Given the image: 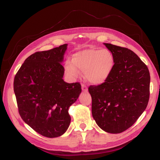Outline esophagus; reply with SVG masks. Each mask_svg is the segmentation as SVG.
<instances>
[{
	"instance_id": "obj_1",
	"label": "esophagus",
	"mask_w": 160,
	"mask_h": 160,
	"mask_svg": "<svg viewBox=\"0 0 160 160\" xmlns=\"http://www.w3.org/2000/svg\"><path fill=\"white\" fill-rule=\"evenodd\" d=\"M81 88H82V90H83V91H88V87H87L85 84H82L81 85Z\"/></svg>"
}]
</instances>
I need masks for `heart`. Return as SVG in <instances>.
Segmentation results:
<instances>
[{
	"label": "heart",
	"mask_w": 160,
	"mask_h": 160,
	"mask_svg": "<svg viewBox=\"0 0 160 160\" xmlns=\"http://www.w3.org/2000/svg\"><path fill=\"white\" fill-rule=\"evenodd\" d=\"M115 65L114 57L109 50L86 49L75 52L72 61L67 59L65 69L71 77L79 75V71L90 83L101 85L108 80Z\"/></svg>",
	"instance_id": "heart-1"
}]
</instances>
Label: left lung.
Listing matches in <instances>:
<instances>
[{"label":"left lung","mask_w":160,"mask_h":160,"mask_svg":"<svg viewBox=\"0 0 160 160\" xmlns=\"http://www.w3.org/2000/svg\"><path fill=\"white\" fill-rule=\"evenodd\" d=\"M104 45L112 52L115 65L105 83L89 87L92 115L105 132L119 133L132 126L146 109L150 75L147 65L134 52Z\"/></svg>","instance_id":"1"}]
</instances>
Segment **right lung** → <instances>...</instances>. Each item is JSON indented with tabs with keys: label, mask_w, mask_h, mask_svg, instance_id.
<instances>
[{
	"label": "right lung",
	"mask_w": 160,
	"mask_h": 160,
	"mask_svg": "<svg viewBox=\"0 0 160 160\" xmlns=\"http://www.w3.org/2000/svg\"><path fill=\"white\" fill-rule=\"evenodd\" d=\"M64 44L38 51L24 62L14 79V92L21 118L36 132L57 138L68 129V110L81 92L79 82L66 83L61 65L67 50Z\"/></svg>",
	"instance_id": "obj_1"
}]
</instances>
